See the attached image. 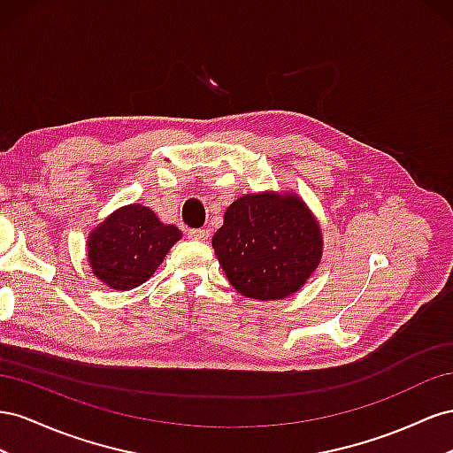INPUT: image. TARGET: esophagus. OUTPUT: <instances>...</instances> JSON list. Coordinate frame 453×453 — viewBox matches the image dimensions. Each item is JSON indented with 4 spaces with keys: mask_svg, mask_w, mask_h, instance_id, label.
Listing matches in <instances>:
<instances>
[{
    "mask_svg": "<svg viewBox=\"0 0 453 453\" xmlns=\"http://www.w3.org/2000/svg\"><path fill=\"white\" fill-rule=\"evenodd\" d=\"M188 237L193 241H206L209 239V229H188Z\"/></svg>",
    "mask_w": 453,
    "mask_h": 453,
    "instance_id": "esophagus-1",
    "label": "esophagus"
}]
</instances>
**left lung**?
<instances>
[{"mask_svg": "<svg viewBox=\"0 0 453 453\" xmlns=\"http://www.w3.org/2000/svg\"><path fill=\"white\" fill-rule=\"evenodd\" d=\"M212 249L239 294L282 300L313 275L322 256V231L294 193H247L227 206Z\"/></svg>", "mask_w": 453, "mask_h": 453, "instance_id": "obj_1", "label": "left lung"}]
</instances>
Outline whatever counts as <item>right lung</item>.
I'll return each mask as SVG.
<instances>
[{
  "label": "right lung",
  "mask_w": 453,
  "mask_h": 453,
  "mask_svg": "<svg viewBox=\"0 0 453 453\" xmlns=\"http://www.w3.org/2000/svg\"><path fill=\"white\" fill-rule=\"evenodd\" d=\"M182 231L166 226L144 204H127L90 231L87 241L93 273L115 290L148 280Z\"/></svg>",
  "instance_id": "1"
}]
</instances>
